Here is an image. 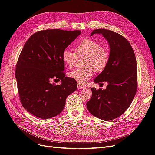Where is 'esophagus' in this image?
<instances>
[{"mask_svg": "<svg viewBox=\"0 0 155 155\" xmlns=\"http://www.w3.org/2000/svg\"><path fill=\"white\" fill-rule=\"evenodd\" d=\"M78 89H84L85 88V86L83 85L82 84H81V83H78Z\"/></svg>", "mask_w": 155, "mask_h": 155, "instance_id": "34e87169", "label": "esophagus"}]
</instances>
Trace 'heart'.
<instances>
[{
    "mask_svg": "<svg viewBox=\"0 0 155 155\" xmlns=\"http://www.w3.org/2000/svg\"><path fill=\"white\" fill-rule=\"evenodd\" d=\"M85 57L83 65L68 73V76L80 83H85L91 78L95 71L101 72L107 66L110 54L108 48L95 40L85 39L75 47V52L64 49L62 54L63 62L69 68L73 67L78 58Z\"/></svg>",
    "mask_w": 155,
    "mask_h": 155,
    "instance_id": "1",
    "label": "heart"
}]
</instances>
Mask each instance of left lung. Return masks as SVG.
Returning a JSON list of instances; mask_svg holds the SVG:
<instances>
[{
    "mask_svg": "<svg viewBox=\"0 0 155 155\" xmlns=\"http://www.w3.org/2000/svg\"><path fill=\"white\" fill-rule=\"evenodd\" d=\"M101 33L110 45L107 66L94 80L101 84L107 82L106 89L91 88L92 97L86 103L91 114L105 121L123 114L130 106L137 89V68L130 43L120 34L105 29H97L91 34Z\"/></svg>",
    "mask_w": 155,
    "mask_h": 155,
    "instance_id": "8db88e82",
    "label": "left lung"
}]
</instances>
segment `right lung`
I'll return each instance as SVG.
<instances>
[{"label":"right lung","mask_w":155,"mask_h":155,"mask_svg":"<svg viewBox=\"0 0 155 155\" xmlns=\"http://www.w3.org/2000/svg\"><path fill=\"white\" fill-rule=\"evenodd\" d=\"M80 30H41L29 37L19 56L16 78L20 101L26 110L39 118L56 116L65 107L77 81L65 77L63 51L81 34ZM52 80L62 84H52Z\"/></svg>","instance_id":"1"}]
</instances>
